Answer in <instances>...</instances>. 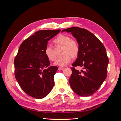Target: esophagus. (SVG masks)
<instances>
[{
  "label": "esophagus",
  "instance_id": "esophagus-1",
  "mask_svg": "<svg viewBox=\"0 0 121 121\" xmlns=\"http://www.w3.org/2000/svg\"><path fill=\"white\" fill-rule=\"evenodd\" d=\"M63 69H64V68H63L59 67V68H58V70H60V71H61V70H63Z\"/></svg>",
  "mask_w": 121,
  "mask_h": 121
}]
</instances>
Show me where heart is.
Here are the masks:
<instances>
[{"mask_svg": "<svg viewBox=\"0 0 121 121\" xmlns=\"http://www.w3.org/2000/svg\"><path fill=\"white\" fill-rule=\"evenodd\" d=\"M53 43L56 47H61L60 51L61 56L57 59L55 64L63 67L67 65L71 61V58L74 59L79 53V45L75 40L71 39L70 36L60 34L54 39ZM44 53L49 60L54 61L56 60V55L53 48L50 45L46 47Z\"/></svg>", "mask_w": 121, "mask_h": 121, "instance_id": "heart-1", "label": "heart"}]
</instances>
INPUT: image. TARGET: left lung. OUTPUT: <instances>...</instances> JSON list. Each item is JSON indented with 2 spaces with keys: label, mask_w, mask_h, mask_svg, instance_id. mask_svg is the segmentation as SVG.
Wrapping results in <instances>:
<instances>
[{
  "label": "left lung",
  "mask_w": 121,
  "mask_h": 121,
  "mask_svg": "<svg viewBox=\"0 0 121 121\" xmlns=\"http://www.w3.org/2000/svg\"><path fill=\"white\" fill-rule=\"evenodd\" d=\"M71 33L79 45V53L72 63L69 83L72 89L82 97L95 93L106 79L108 58L102 43L89 30L78 27L62 30ZM76 66L82 67L81 71Z\"/></svg>",
  "instance_id": "1"
}]
</instances>
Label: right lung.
Wrapping results in <instances>:
<instances>
[{
  "mask_svg": "<svg viewBox=\"0 0 121 121\" xmlns=\"http://www.w3.org/2000/svg\"><path fill=\"white\" fill-rule=\"evenodd\" d=\"M60 30H39L19 47L14 60L15 78L23 91L32 97L43 98L53 88L58 67L50 66L44 50L48 42Z\"/></svg>",
  "mask_w": 121,
  "mask_h": 121,
  "instance_id": "obj_1",
  "label": "right lung"
}]
</instances>
